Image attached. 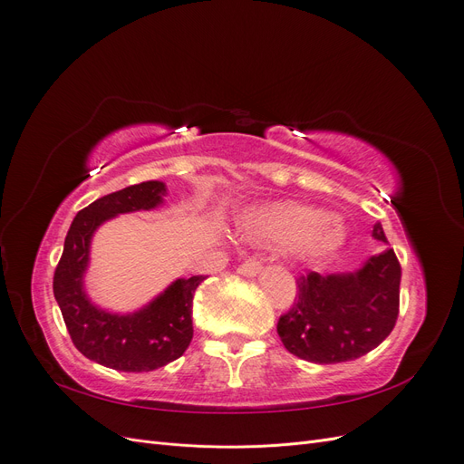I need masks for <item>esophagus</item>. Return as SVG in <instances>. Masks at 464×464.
I'll use <instances>...</instances> for the list:
<instances>
[{
    "label": "esophagus",
    "mask_w": 464,
    "mask_h": 464,
    "mask_svg": "<svg viewBox=\"0 0 464 464\" xmlns=\"http://www.w3.org/2000/svg\"><path fill=\"white\" fill-rule=\"evenodd\" d=\"M261 271V261L257 257H251V259H246L242 265H240V273L246 275V276H254Z\"/></svg>",
    "instance_id": "34e87169"
}]
</instances>
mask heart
<instances>
[{"label":"heart","instance_id":"heart-1","mask_svg":"<svg viewBox=\"0 0 464 464\" xmlns=\"http://www.w3.org/2000/svg\"><path fill=\"white\" fill-rule=\"evenodd\" d=\"M244 234L251 242L275 247H294L307 259L329 257L346 240L344 222L302 203H273L246 215Z\"/></svg>","mask_w":464,"mask_h":464}]
</instances>
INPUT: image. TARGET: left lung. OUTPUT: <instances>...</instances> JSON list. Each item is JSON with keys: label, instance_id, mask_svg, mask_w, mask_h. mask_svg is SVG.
I'll list each match as a JSON object with an SVG mask.
<instances>
[{"label": "left lung", "instance_id": "1", "mask_svg": "<svg viewBox=\"0 0 464 464\" xmlns=\"http://www.w3.org/2000/svg\"><path fill=\"white\" fill-rule=\"evenodd\" d=\"M373 237L387 242L383 227ZM298 294L278 317L276 331L290 354L314 363H339L372 353L391 334L399 317L401 263L387 247L358 273L296 278Z\"/></svg>", "mask_w": 464, "mask_h": 464}]
</instances>
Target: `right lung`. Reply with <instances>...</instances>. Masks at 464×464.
Returning <instances> with one entry per match:
<instances>
[{"label": "right lung", "mask_w": 464, "mask_h": 464, "mask_svg": "<svg viewBox=\"0 0 464 464\" xmlns=\"http://www.w3.org/2000/svg\"><path fill=\"white\" fill-rule=\"evenodd\" d=\"M164 193L162 181H143L104 195L79 210L55 266L53 296L75 348L111 370H159L184 354L193 339L191 302L205 275L178 278L157 300L131 315L98 310L82 290V273L87 269L91 236L96 227L120 213L157 207Z\"/></svg>", "instance_id": "right-lung-1"}]
</instances>
